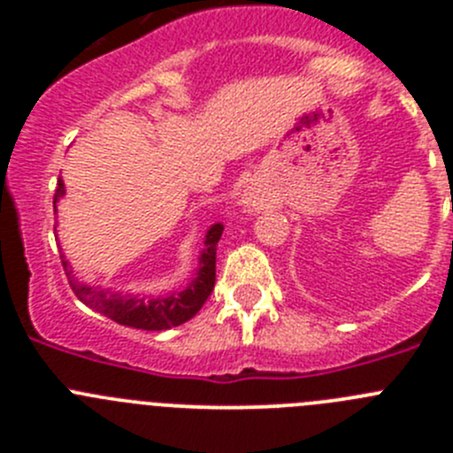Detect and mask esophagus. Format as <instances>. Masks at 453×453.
I'll return each mask as SVG.
<instances>
[{
  "mask_svg": "<svg viewBox=\"0 0 453 453\" xmlns=\"http://www.w3.org/2000/svg\"><path fill=\"white\" fill-rule=\"evenodd\" d=\"M242 203H245V206H247V211H251V213H254V211H258V208H261L263 199L258 197L256 192H245V197H242Z\"/></svg>",
  "mask_w": 453,
  "mask_h": 453,
  "instance_id": "1",
  "label": "esophagus"
}]
</instances>
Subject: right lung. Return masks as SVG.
I'll list each match as a JSON object with an SVG mask.
<instances>
[{"label":"right lung","mask_w":453,"mask_h":453,"mask_svg":"<svg viewBox=\"0 0 453 453\" xmlns=\"http://www.w3.org/2000/svg\"><path fill=\"white\" fill-rule=\"evenodd\" d=\"M63 195H65V186L58 179V186H56L54 192V211L56 203H58V199ZM222 231V224H213L206 231L203 251L199 256V267L195 272V276H192V281L183 290L170 292V295H163V297L124 295V292L104 290L99 286H86V283H81L77 276L72 274V267L65 261V256H61V263L74 295L86 306H90L92 311L106 315L108 319H113V322L122 324V326H131V329L163 331L172 329V326H179V324L195 318L199 313V308L203 306V302L211 297V292H213L215 286V251H218Z\"/></svg>","instance_id":"obj_1"}]
</instances>
